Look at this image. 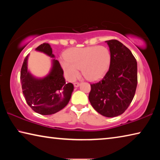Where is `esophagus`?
Wrapping results in <instances>:
<instances>
[{
    "label": "esophagus",
    "instance_id": "esophagus-1",
    "mask_svg": "<svg viewBox=\"0 0 160 160\" xmlns=\"http://www.w3.org/2000/svg\"><path fill=\"white\" fill-rule=\"evenodd\" d=\"M73 85H74V86L75 87V88H78V87L80 86V83L79 82H75Z\"/></svg>",
    "mask_w": 160,
    "mask_h": 160
}]
</instances>
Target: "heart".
I'll use <instances>...</instances> for the list:
<instances>
[{
    "mask_svg": "<svg viewBox=\"0 0 160 160\" xmlns=\"http://www.w3.org/2000/svg\"><path fill=\"white\" fill-rule=\"evenodd\" d=\"M110 63V51L104 46L70 48L65 54V60L61 61L69 79L75 80L80 68L83 76L91 81L104 76L109 68Z\"/></svg>",
    "mask_w": 160,
    "mask_h": 160,
    "instance_id": "obj_1",
    "label": "heart"
}]
</instances>
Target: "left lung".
Listing matches in <instances>:
<instances>
[{
	"label": "left lung",
	"instance_id": "1",
	"mask_svg": "<svg viewBox=\"0 0 160 160\" xmlns=\"http://www.w3.org/2000/svg\"><path fill=\"white\" fill-rule=\"evenodd\" d=\"M111 53L109 69L102 80L91 84L89 100L100 114L115 117L125 112L133 99L138 84L137 61L118 40L106 41Z\"/></svg>",
	"mask_w": 160,
	"mask_h": 160
}]
</instances>
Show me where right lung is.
I'll list each match as a JSON object with an SVG mask.
<instances>
[{"label":"right lung","instance_id":"add662e5","mask_svg":"<svg viewBox=\"0 0 160 160\" xmlns=\"http://www.w3.org/2000/svg\"><path fill=\"white\" fill-rule=\"evenodd\" d=\"M36 51L44 53L51 58L55 57L52 48L47 43L39 45ZM28 56L24 60L20 72L24 97L35 112L42 115L53 114L68 104L74 89L73 85L66 82L63 70L56 59L52 60V68L47 76L43 78L34 77L28 70Z\"/></svg>","mask_w":160,"mask_h":160}]
</instances>
